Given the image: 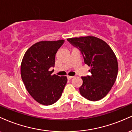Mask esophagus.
<instances>
[{
  "mask_svg": "<svg viewBox=\"0 0 132 132\" xmlns=\"http://www.w3.org/2000/svg\"><path fill=\"white\" fill-rule=\"evenodd\" d=\"M73 78H74V76H67L68 79H69V80L71 79H72Z\"/></svg>",
  "mask_w": 132,
  "mask_h": 132,
  "instance_id": "obj_1",
  "label": "esophagus"
}]
</instances>
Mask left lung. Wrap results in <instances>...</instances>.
Here are the masks:
<instances>
[{
	"label": "left lung",
	"instance_id": "8db88e82",
	"mask_svg": "<svg viewBox=\"0 0 132 132\" xmlns=\"http://www.w3.org/2000/svg\"><path fill=\"white\" fill-rule=\"evenodd\" d=\"M82 54L85 64L90 67L91 75L82 77L79 87L82 96L91 101L104 98L116 81L118 63L116 54L107 43L95 37L67 39Z\"/></svg>",
	"mask_w": 132,
	"mask_h": 132
}]
</instances>
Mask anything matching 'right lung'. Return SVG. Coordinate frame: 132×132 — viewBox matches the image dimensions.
<instances>
[{
    "label": "right lung",
    "mask_w": 132,
    "mask_h": 132,
    "mask_svg": "<svg viewBox=\"0 0 132 132\" xmlns=\"http://www.w3.org/2000/svg\"><path fill=\"white\" fill-rule=\"evenodd\" d=\"M64 40L42 41L26 51L21 64V77L31 97L42 105H50L61 97L66 83V76L51 75L55 56Z\"/></svg>",
    "instance_id": "right-lung-1"
}]
</instances>
